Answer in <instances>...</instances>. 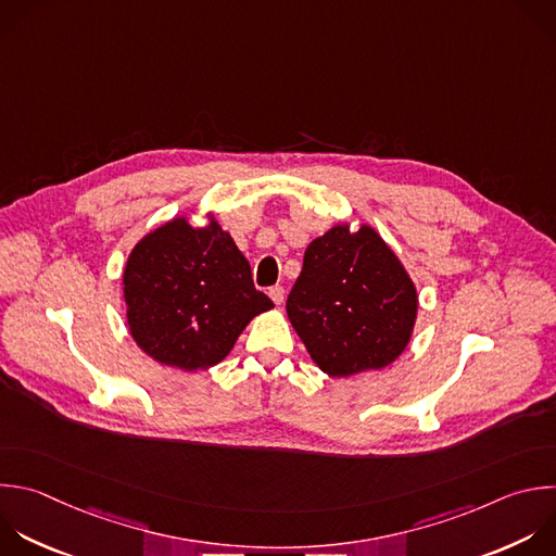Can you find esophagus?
<instances>
[{"mask_svg": "<svg viewBox=\"0 0 556 556\" xmlns=\"http://www.w3.org/2000/svg\"><path fill=\"white\" fill-rule=\"evenodd\" d=\"M268 296L275 301V305H281V303H283V299H286V290H283V286H273V288L268 290Z\"/></svg>", "mask_w": 556, "mask_h": 556, "instance_id": "obj_1", "label": "esophagus"}]
</instances>
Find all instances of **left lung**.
Here are the masks:
<instances>
[{
  "label": "left lung",
  "mask_w": 556,
  "mask_h": 556,
  "mask_svg": "<svg viewBox=\"0 0 556 556\" xmlns=\"http://www.w3.org/2000/svg\"><path fill=\"white\" fill-rule=\"evenodd\" d=\"M288 318L323 374L380 371L410 342L419 294L400 257L368 225H333L312 240Z\"/></svg>",
  "instance_id": "1"
}]
</instances>
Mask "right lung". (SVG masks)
Returning <instances> with one entry per match:
<instances>
[{
  "instance_id": "right-lung-1",
  "label": "right lung",
  "mask_w": 556,
  "mask_h": 556,
  "mask_svg": "<svg viewBox=\"0 0 556 556\" xmlns=\"http://www.w3.org/2000/svg\"><path fill=\"white\" fill-rule=\"evenodd\" d=\"M122 281L132 340L152 359L180 371L223 362L244 327L273 307L214 216L205 227L172 218L143 236Z\"/></svg>"
}]
</instances>
